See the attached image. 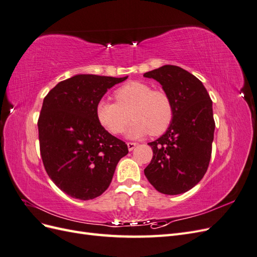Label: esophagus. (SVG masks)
I'll use <instances>...</instances> for the list:
<instances>
[{"instance_id": "esophagus-1", "label": "esophagus", "mask_w": 257, "mask_h": 257, "mask_svg": "<svg viewBox=\"0 0 257 257\" xmlns=\"http://www.w3.org/2000/svg\"><path fill=\"white\" fill-rule=\"evenodd\" d=\"M138 144L137 143H127V148L130 151H133L135 149V147L137 146Z\"/></svg>"}]
</instances>
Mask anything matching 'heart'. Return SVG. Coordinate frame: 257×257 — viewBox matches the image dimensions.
<instances>
[{"label":"heart","mask_w":257,"mask_h":257,"mask_svg":"<svg viewBox=\"0 0 257 257\" xmlns=\"http://www.w3.org/2000/svg\"><path fill=\"white\" fill-rule=\"evenodd\" d=\"M114 98L116 103L102 99L96 105L97 121L110 134L122 133L131 118L134 120L127 126L125 136L132 139L160 135L173 121L174 107L167 93L153 90L146 82L123 84L115 90Z\"/></svg>","instance_id":"b5f03b06"}]
</instances>
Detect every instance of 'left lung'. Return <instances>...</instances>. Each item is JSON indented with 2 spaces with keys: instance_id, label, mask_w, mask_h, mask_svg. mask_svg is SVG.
Wrapping results in <instances>:
<instances>
[{
  "instance_id": "8db88e82",
  "label": "left lung",
  "mask_w": 257,
  "mask_h": 257,
  "mask_svg": "<svg viewBox=\"0 0 257 257\" xmlns=\"http://www.w3.org/2000/svg\"><path fill=\"white\" fill-rule=\"evenodd\" d=\"M144 77L160 82L174 107L165 134L148 144L153 157L145 175L160 193L178 195L195 186L207 172L215 127L212 100L203 82L179 66L164 65Z\"/></svg>"
}]
</instances>
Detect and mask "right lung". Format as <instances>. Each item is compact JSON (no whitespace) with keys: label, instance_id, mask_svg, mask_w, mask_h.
Returning <instances> with one entry per match:
<instances>
[{"label":"right lung","instance_id":"1","mask_svg":"<svg viewBox=\"0 0 257 257\" xmlns=\"http://www.w3.org/2000/svg\"><path fill=\"white\" fill-rule=\"evenodd\" d=\"M127 78L75 75L59 82L44 98L38 138L46 172L73 198L93 199L108 189L125 143L100 125L96 105L108 89Z\"/></svg>","mask_w":257,"mask_h":257}]
</instances>
